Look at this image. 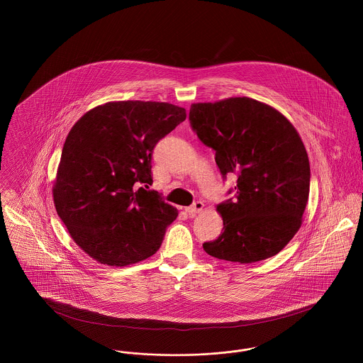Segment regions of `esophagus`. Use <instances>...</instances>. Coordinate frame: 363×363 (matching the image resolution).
<instances>
[{
	"instance_id": "1",
	"label": "esophagus",
	"mask_w": 363,
	"mask_h": 363,
	"mask_svg": "<svg viewBox=\"0 0 363 363\" xmlns=\"http://www.w3.org/2000/svg\"><path fill=\"white\" fill-rule=\"evenodd\" d=\"M203 208H204V204H203L201 201H196V203H193L190 207L185 208V211L193 216V215H196V213H200V212L203 211Z\"/></svg>"
}]
</instances>
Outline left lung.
<instances>
[{"instance_id":"8db88e82","label":"left lung","mask_w":363,"mask_h":363,"mask_svg":"<svg viewBox=\"0 0 363 363\" xmlns=\"http://www.w3.org/2000/svg\"><path fill=\"white\" fill-rule=\"evenodd\" d=\"M189 121L215 151L223 179L238 177L234 197L216 208L223 233L204 250L241 264L275 256L299 230L309 199L311 164L298 132L274 107L246 96L191 104Z\"/></svg>"}]
</instances>
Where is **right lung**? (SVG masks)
I'll return each instance as SVG.
<instances>
[{"label":"right lung","instance_id":"right-lung-1","mask_svg":"<svg viewBox=\"0 0 363 363\" xmlns=\"http://www.w3.org/2000/svg\"><path fill=\"white\" fill-rule=\"evenodd\" d=\"M186 118L163 102L98 106L73 125L52 189L58 216L88 256L110 267L155 255L178 216L152 184L157 141Z\"/></svg>","mask_w":363,"mask_h":363}]
</instances>
